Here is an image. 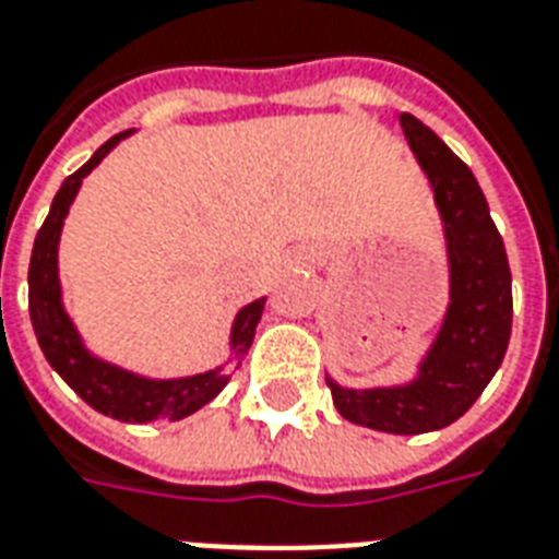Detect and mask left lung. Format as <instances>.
Masks as SVG:
<instances>
[{
  "instance_id": "obj_1",
  "label": "left lung",
  "mask_w": 559,
  "mask_h": 559,
  "mask_svg": "<svg viewBox=\"0 0 559 559\" xmlns=\"http://www.w3.org/2000/svg\"><path fill=\"white\" fill-rule=\"evenodd\" d=\"M399 122L440 207L449 249V310L411 383L348 390L328 378V386L343 419L413 437L457 421L492 381L510 343L513 278L504 240L472 169L413 114H402Z\"/></svg>"
}]
</instances>
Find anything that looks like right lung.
Returning a JSON list of instances; mask_svg holds the SVG:
<instances>
[{"instance_id": "1", "label": "right lung", "mask_w": 559, "mask_h": 559, "mask_svg": "<svg viewBox=\"0 0 559 559\" xmlns=\"http://www.w3.org/2000/svg\"><path fill=\"white\" fill-rule=\"evenodd\" d=\"M128 134L131 131H122L117 138H110L105 146L96 148V155L81 169H75L52 199L49 216L34 240L32 263H28V313H32L34 334H37V343H40L49 366L91 404L93 411L119 421H178L216 399L223 393L225 383L231 381V372L240 366L242 355L249 352L251 340H254V328L261 322L266 298L246 305L234 319L231 352L237 364L216 366L211 372L155 381V378H143V374L105 364L84 348L79 331L63 310L61 278H58V240H61L63 219L70 213L81 181L91 176L102 157Z\"/></svg>"}]
</instances>
